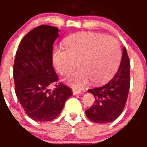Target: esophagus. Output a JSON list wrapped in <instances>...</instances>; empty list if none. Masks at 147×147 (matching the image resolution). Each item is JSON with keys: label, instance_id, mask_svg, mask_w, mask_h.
<instances>
[{"label": "esophagus", "instance_id": "34e87169", "mask_svg": "<svg viewBox=\"0 0 147 147\" xmlns=\"http://www.w3.org/2000/svg\"><path fill=\"white\" fill-rule=\"evenodd\" d=\"M72 92H73L74 94H81V90H79V89H73V90H72Z\"/></svg>", "mask_w": 147, "mask_h": 147}]
</instances>
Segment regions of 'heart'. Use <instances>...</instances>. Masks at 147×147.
I'll return each mask as SVG.
<instances>
[{
    "label": "heart",
    "mask_w": 147,
    "mask_h": 147,
    "mask_svg": "<svg viewBox=\"0 0 147 147\" xmlns=\"http://www.w3.org/2000/svg\"><path fill=\"white\" fill-rule=\"evenodd\" d=\"M63 48H55L53 62L62 75L79 69L65 79L75 87H82L89 80L103 83L114 76L121 59L120 45L115 38L101 33L80 32L67 37Z\"/></svg>",
    "instance_id": "obj_1"
}]
</instances>
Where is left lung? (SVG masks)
I'll list each match as a JSON object with an SVG mask.
<instances>
[{"label": "left lung", "instance_id": "1", "mask_svg": "<svg viewBox=\"0 0 147 147\" xmlns=\"http://www.w3.org/2000/svg\"><path fill=\"white\" fill-rule=\"evenodd\" d=\"M130 87V61L123 47L121 63L113 78L102 85L88 90L95 97L94 104L85 111L93 122L104 124L114 121L123 112Z\"/></svg>", "mask_w": 147, "mask_h": 147}]
</instances>
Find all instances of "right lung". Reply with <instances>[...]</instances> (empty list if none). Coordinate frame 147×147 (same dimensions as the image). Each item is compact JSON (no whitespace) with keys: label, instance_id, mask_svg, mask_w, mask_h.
<instances>
[{"label":"right lung","instance_id":"right-lung-1","mask_svg":"<svg viewBox=\"0 0 147 147\" xmlns=\"http://www.w3.org/2000/svg\"><path fill=\"white\" fill-rule=\"evenodd\" d=\"M60 30L42 25L28 32L19 44L13 65L15 91L27 115L38 121H48L60 114L72 90L58 82L53 66V43Z\"/></svg>","mask_w":147,"mask_h":147}]
</instances>
